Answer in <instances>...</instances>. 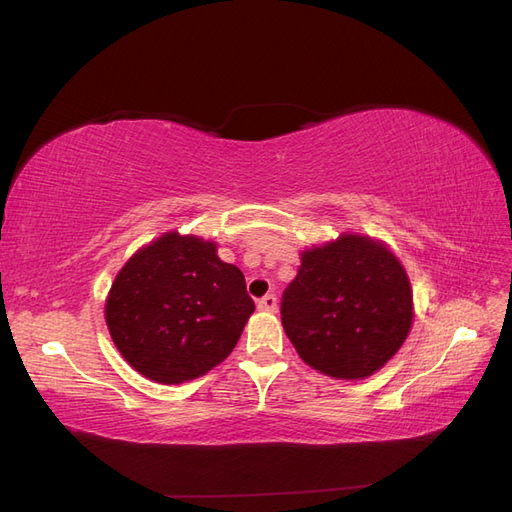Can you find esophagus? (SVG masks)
<instances>
[{
  "mask_svg": "<svg viewBox=\"0 0 512 512\" xmlns=\"http://www.w3.org/2000/svg\"><path fill=\"white\" fill-rule=\"evenodd\" d=\"M258 309H262V312H275L277 309L275 294H265V297L258 301Z\"/></svg>",
  "mask_w": 512,
  "mask_h": 512,
  "instance_id": "obj_1",
  "label": "esophagus"
}]
</instances>
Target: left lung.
Masks as SVG:
<instances>
[{
	"mask_svg": "<svg viewBox=\"0 0 512 512\" xmlns=\"http://www.w3.org/2000/svg\"><path fill=\"white\" fill-rule=\"evenodd\" d=\"M280 309L301 359L337 380L378 371L406 342L414 318L401 262L384 243L361 235L303 252Z\"/></svg>",
	"mask_w": 512,
	"mask_h": 512,
	"instance_id": "8db88e82",
	"label": "left lung"
}]
</instances>
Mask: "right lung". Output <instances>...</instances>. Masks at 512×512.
<instances>
[{"label": "right lung", "mask_w": 512, "mask_h": 512, "mask_svg": "<svg viewBox=\"0 0 512 512\" xmlns=\"http://www.w3.org/2000/svg\"><path fill=\"white\" fill-rule=\"evenodd\" d=\"M215 243L166 232L138 250L111 286L106 324L138 374L181 384L207 374L237 346L254 301Z\"/></svg>", "instance_id": "1"}]
</instances>
